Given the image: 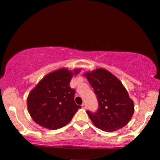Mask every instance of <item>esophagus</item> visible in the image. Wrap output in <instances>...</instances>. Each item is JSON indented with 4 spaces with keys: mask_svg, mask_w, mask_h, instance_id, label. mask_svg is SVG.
Listing matches in <instances>:
<instances>
[{
    "mask_svg": "<svg viewBox=\"0 0 160 160\" xmlns=\"http://www.w3.org/2000/svg\"><path fill=\"white\" fill-rule=\"evenodd\" d=\"M82 108H83V109H86V108H87V105H86V103H83V104H82Z\"/></svg>",
    "mask_w": 160,
    "mask_h": 160,
    "instance_id": "esophagus-1",
    "label": "esophagus"
}]
</instances>
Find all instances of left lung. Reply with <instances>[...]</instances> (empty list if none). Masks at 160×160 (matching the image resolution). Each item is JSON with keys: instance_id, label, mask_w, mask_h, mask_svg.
I'll use <instances>...</instances> for the list:
<instances>
[{"instance_id": "obj_1", "label": "left lung", "mask_w": 160, "mask_h": 160, "mask_svg": "<svg viewBox=\"0 0 160 160\" xmlns=\"http://www.w3.org/2000/svg\"><path fill=\"white\" fill-rule=\"evenodd\" d=\"M83 75L94 90L99 102L97 112L86 111L94 126L109 132L126 126L133 116L135 105L121 80L102 68Z\"/></svg>"}]
</instances>
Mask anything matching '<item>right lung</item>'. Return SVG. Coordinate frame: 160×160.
Here are the masks:
<instances>
[{
    "instance_id": "add662e5",
    "label": "right lung",
    "mask_w": 160,
    "mask_h": 160,
    "mask_svg": "<svg viewBox=\"0 0 160 160\" xmlns=\"http://www.w3.org/2000/svg\"><path fill=\"white\" fill-rule=\"evenodd\" d=\"M81 71L60 68L44 77L30 91L28 110L37 124L48 129H60L72 120L80 105L74 102L75 91L70 88L72 77Z\"/></svg>"
}]
</instances>
